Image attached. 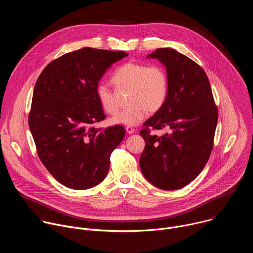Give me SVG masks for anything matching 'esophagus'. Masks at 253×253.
<instances>
[{"mask_svg": "<svg viewBox=\"0 0 253 253\" xmlns=\"http://www.w3.org/2000/svg\"><path fill=\"white\" fill-rule=\"evenodd\" d=\"M125 130H126V132H127L128 134H133V133H135V132H136L135 128H133L132 126H126Z\"/></svg>", "mask_w": 253, "mask_h": 253, "instance_id": "esophagus-1", "label": "esophagus"}]
</instances>
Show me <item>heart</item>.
I'll return each mask as SVG.
<instances>
[{"label":"heart","mask_w":253,"mask_h":253,"mask_svg":"<svg viewBox=\"0 0 253 253\" xmlns=\"http://www.w3.org/2000/svg\"><path fill=\"white\" fill-rule=\"evenodd\" d=\"M112 83L118 92L129 90L125 110L111 119L113 124L134 126L145 118L149 111L155 113L164 106L169 94V79L165 69L159 65L128 62L112 75ZM96 95L103 110L114 115L119 110L116 92L105 84H99Z\"/></svg>","instance_id":"b5f03b06"}]
</instances>
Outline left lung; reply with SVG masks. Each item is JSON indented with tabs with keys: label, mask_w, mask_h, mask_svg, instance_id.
Segmentation results:
<instances>
[{
	"label": "left lung",
	"mask_w": 253,
	"mask_h": 253,
	"mask_svg": "<svg viewBox=\"0 0 253 253\" xmlns=\"http://www.w3.org/2000/svg\"><path fill=\"white\" fill-rule=\"evenodd\" d=\"M148 58L166 67L169 94L164 106L140 131L145 140L140 168L154 186L176 190L192 182L206 165L218 110L207 75L194 61L170 48H159ZM150 127H166L169 132L157 136L150 133Z\"/></svg>",
	"instance_id": "8db88e82"
}]
</instances>
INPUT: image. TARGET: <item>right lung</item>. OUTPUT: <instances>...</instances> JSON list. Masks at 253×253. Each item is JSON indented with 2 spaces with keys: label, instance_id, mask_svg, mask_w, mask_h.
<instances>
[{
  "label": "right lung",
  "instance_id": "add662e5",
  "mask_svg": "<svg viewBox=\"0 0 253 253\" xmlns=\"http://www.w3.org/2000/svg\"><path fill=\"white\" fill-rule=\"evenodd\" d=\"M126 56L83 48L52 61L36 82L29 127L40 160L66 187L88 189L107 176L125 129L94 127L106 117L96 88L107 69Z\"/></svg>",
  "mask_w": 253,
  "mask_h": 253
}]
</instances>
